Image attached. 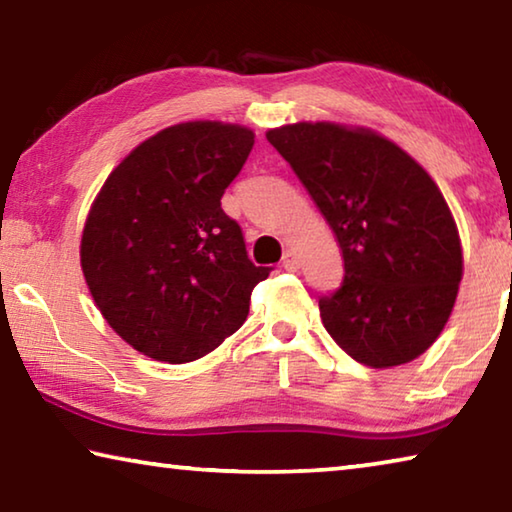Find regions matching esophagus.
Wrapping results in <instances>:
<instances>
[{
  "mask_svg": "<svg viewBox=\"0 0 512 512\" xmlns=\"http://www.w3.org/2000/svg\"><path fill=\"white\" fill-rule=\"evenodd\" d=\"M282 266L287 268V271H296V268H298V255H296V250H287V253H284Z\"/></svg>",
  "mask_w": 512,
  "mask_h": 512,
  "instance_id": "34e87169",
  "label": "esophagus"
}]
</instances>
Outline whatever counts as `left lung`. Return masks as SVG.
I'll use <instances>...</instances> for the list:
<instances>
[{
	"mask_svg": "<svg viewBox=\"0 0 512 512\" xmlns=\"http://www.w3.org/2000/svg\"><path fill=\"white\" fill-rule=\"evenodd\" d=\"M343 250V282L318 300L329 336L372 368L409 363L443 332L463 275L456 223L409 153L366 128L300 121L266 133Z\"/></svg>",
	"mask_w": 512,
	"mask_h": 512,
	"instance_id": "obj_1",
	"label": "left lung"
}]
</instances>
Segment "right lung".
I'll return each instance as SVG.
<instances>
[{
	"label": "right lung",
	"mask_w": 512,
	"mask_h": 512,
	"mask_svg": "<svg viewBox=\"0 0 512 512\" xmlns=\"http://www.w3.org/2000/svg\"><path fill=\"white\" fill-rule=\"evenodd\" d=\"M255 135L221 121L164 128L121 160L81 239L85 282L108 325L155 361L187 363L244 325L271 268L248 259L221 210Z\"/></svg>",
	"instance_id": "add662e5"
}]
</instances>
